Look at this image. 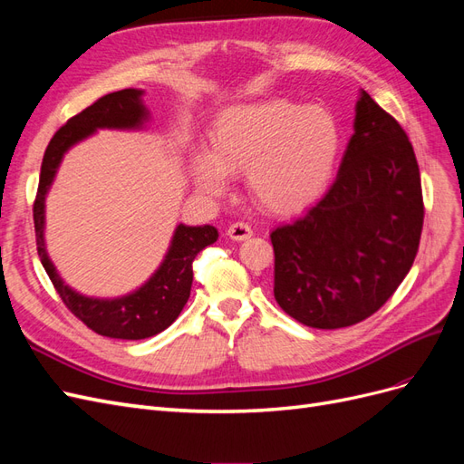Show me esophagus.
<instances>
[{"label":"esophagus","instance_id":"esophagus-1","mask_svg":"<svg viewBox=\"0 0 464 464\" xmlns=\"http://www.w3.org/2000/svg\"><path fill=\"white\" fill-rule=\"evenodd\" d=\"M227 234H228L230 240H234V242H244V240H247V237L254 236V230H251L247 222H234L228 227Z\"/></svg>","mask_w":464,"mask_h":464}]
</instances>
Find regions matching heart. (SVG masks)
<instances>
[{"mask_svg": "<svg viewBox=\"0 0 464 464\" xmlns=\"http://www.w3.org/2000/svg\"><path fill=\"white\" fill-rule=\"evenodd\" d=\"M210 150L195 149V188L220 198L230 174H246L249 198L275 215H292L325 191L341 152V130L327 110L283 98L224 108L208 133Z\"/></svg>", "mask_w": 464, "mask_h": 464, "instance_id": "b5f03b06", "label": "heart"}]
</instances>
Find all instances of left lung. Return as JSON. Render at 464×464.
<instances>
[{
  "mask_svg": "<svg viewBox=\"0 0 464 464\" xmlns=\"http://www.w3.org/2000/svg\"><path fill=\"white\" fill-rule=\"evenodd\" d=\"M424 224L414 149L399 121L360 91L354 133L329 191L271 232L275 300L314 329L375 314L414 263Z\"/></svg>",
  "mask_w": 464,
  "mask_h": 464,
  "instance_id": "left-lung-1",
  "label": "left lung"
}]
</instances>
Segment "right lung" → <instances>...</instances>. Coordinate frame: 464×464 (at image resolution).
Segmentation results:
<instances>
[{"mask_svg":"<svg viewBox=\"0 0 464 464\" xmlns=\"http://www.w3.org/2000/svg\"><path fill=\"white\" fill-rule=\"evenodd\" d=\"M145 91L123 89L110 92L73 116L63 128L55 131L44 152L40 168L38 193L34 201V230L42 265L58 290L63 304L94 333L110 339L141 341L170 327L184 310L193 283V259L207 246L218 240V230L210 224L188 227L178 224L159 269L137 290L118 298H92L73 290L60 276L52 263L46 242V195L53 184L65 152L85 141L98 130L139 131L145 130L150 111L143 102Z\"/></svg>","mask_w":464,"mask_h":464,"instance_id":"add662e5","label":"right lung"}]
</instances>
